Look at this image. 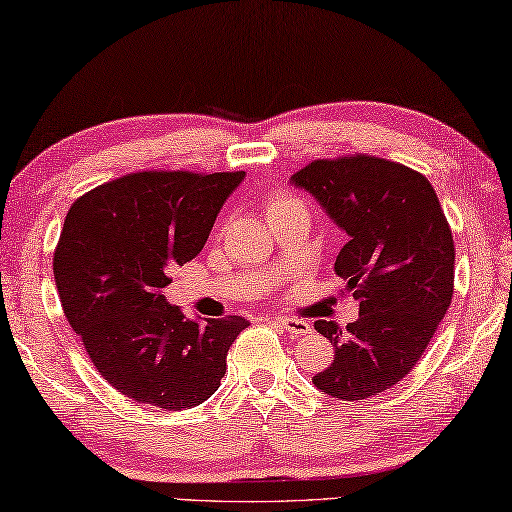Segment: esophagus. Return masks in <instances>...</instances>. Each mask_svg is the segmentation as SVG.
I'll list each match as a JSON object with an SVG mask.
<instances>
[{"label":"esophagus","instance_id":"1","mask_svg":"<svg viewBox=\"0 0 512 512\" xmlns=\"http://www.w3.org/2000/svg\"><path fill=\"white\" fill-rule=\"evenodd\" d=\"M276 322H279L281 329H286L288 333L297 335V338H299V335H308V333H313V326H311V322L299 320V317L281 315V317H276Z\"/></svg>","mask_w":512,"mask_h":512}]
</instances>
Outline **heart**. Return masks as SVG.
I'll use <instances>...</instances> for the list:
<instances>
[{
  "mask_svg": "<svg viewBox=\"0 0 512 512\" xmlns=\"http://www.w3.org/2000/svg\"><path fill=\"white\" fill-rule=\"evenodd\" d=\"M292 204H301V201L286 190H274V192H270V197H267V201H265V213H267V217H270L274 213H279L281 208L292 206Z\"/></svg>",
  "mask_w": 512,
  "mask_h": 512,
  "instance_id": "b5f03b06",
  "label": "heart"
}]
</instances>
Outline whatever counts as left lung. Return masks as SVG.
<instances>
[{
  "instance_id": "1",
  "label": "left lung",
  "mask_w": 512,
  "mask_h": 512,
  "mask_svg": "<svg viewBox=\"0 0 512 512\" xmlns=\"http://www.w3.org/2000/svg\"><path fill=\"white\" fill-rule=\"evenodd\" d=\"M292 183L320 201L349 242L335 274L360 301L358 320H317L333 363L313 376L324 395L358 401L397 385L420 363L454 297V236L429 179L370 154L320 158Z\"/></svg>"
}]
</instances>
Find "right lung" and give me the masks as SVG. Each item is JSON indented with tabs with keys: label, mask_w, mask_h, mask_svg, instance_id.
Here are the masks:
<instances>
[{
	"label": "right lung",
	"mask_w": 512,
	"mask_h": 512,
	"mask_svg": "<svg viewBox=\"0 0 512 512\" xmlns=\"http://www.w3.org/2000/svg\"><path fill=\"white\" fill-rule=\"evenodd\" d=\"M245 172L142 170L81 195L54 251L67 322L92 365L124 397L165 410L199 406L220 388L226 354L249 322H192L163 288L195 258Z\"/></svg>",
	"instance_id": "1"
}]
</instances>
